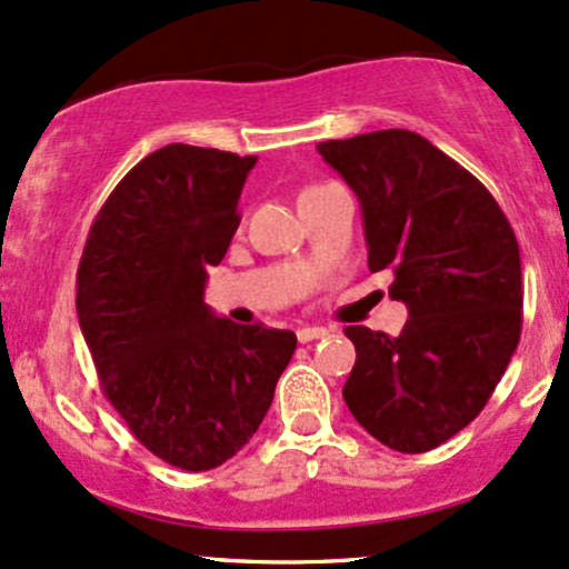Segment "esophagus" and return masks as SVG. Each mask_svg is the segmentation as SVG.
Masks as SVG:
<instances>
[{
    "label": "esophagus",
    "mask_w": 569,
    "mask_h": 569,
    "mask_svg": "<svg viewBox=\"0 0 569 569\" xmlns=\"http://www.w3.org/2000/svg\"><path fill=\"white\" fill-rule=\"evenodd\" d=\"M323 337H328V331H326L323 326H302L297 331V339L302 341V345H310V341L323 339Z\"/></svg>",
    "instance_id": "obj_1"
}]
</instances>
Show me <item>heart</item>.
<instances>
[{
  "label": "heart",
  "instance_id": "1",
  "mask_svg": "<svg viewBox=\"0 0 569 569\" xmlns=\"http://www.w3.org/2000/svg\"><path fill=\"white\" fill-rule=\"evenodd\" d=\"M310 190H318V188H310ZM310 190H305V193H310Z\"/></svg>",
  "mask_w": 569,
  "mask_h": 569
}]
</instances>
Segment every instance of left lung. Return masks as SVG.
I'll return each mask as SVG.
<instances>
[{
	"instance_id": "8db88e82",
	"label": "left lung",
	"mask_w": 569,
	"mask_h": 569,
	"mask_svg": "<svg viewBox=\"0 0 569 569\" xmlns=\"http://www.w3.org/2000/svg\"><path fill=\"white\" fill-rule=\"evenodd\" d=\"M360 201L368 270L395 276L400 337L347 326L352 416L387 448L427 453L480 416L522 333V264L490 190L427 137L381 129L320 142Z\"/></svg>"
}]
</instances>
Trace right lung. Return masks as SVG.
Listing matches in <instances>:
<instances>
[{"label": "right lung", "instance_id": "1", "mask_svg": "<svg viewBox=\"0 0 569 569\" xmlns=\"http://www.w3.org/2000/svg\"><path fill=\"white\" fill-rule=\"evenodd\" d=\"M257 156L172 142L113 188L89 228L77 312L100 387L153 456L184 471L232 458L262 423L297 337L203 302L238 230Z\"/></svg>", "mask_w": 569, "mask_h": 569}]
</instances>
